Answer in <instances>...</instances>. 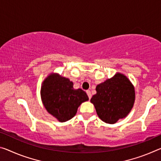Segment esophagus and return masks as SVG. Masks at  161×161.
<instances>
[{
	"label": "esophagus",
	"mask_w": 161,
	"mask_h": 161,
	"mask_svg": "<svg viewBox=\"0 0 161 161\" xmlns=\"http://www.w3.org/2000/svg\"><path fill=\"white\" fill-rule=\"evenodd\" d=\"M86 94H87V95H88V97H89V99H91V97H92V94H91V92L90 91V90H86Z\"/></svg>",
	"instance_id": "34e87169"
}]
</instances>
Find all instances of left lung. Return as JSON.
Wrapping results in <instances>:
<instances>
[{"instance_id": "left-lung-1", "label": "left lung", "mask_w": 161, "mask_h": 161, "mask_svg": "<svg viewBox=\"0 0 161 161\" xmlns=\"http://www.w3.org/2000/svg\"><path fill=\"white\" fill-rule=\"evenodd\" d=\"M96 91L90 102L98 117L106 123H116L128 115L133 108L135 87L123 74L117 72L113 77L97 86Z\"/></svg>"}]
</instances>
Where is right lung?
<instances>
[{
  "mask_svg": "<svg viewBox=\"0 0 161 161\" xmlns=\"http://www.w3.org/2000/svg\"><path fill=\"white\" fill-rule=\"evenodd\" d=\"M73 85L68 78L57 73H51L42 84V103L48 113L60 122L75 117L80 104L89 100L85 91L75 90Z\"/></svg>",
  "mask_w": 161,
  "mask_h": 161,
  "instance_id": "1",
  "label": "right lung"
}]
</instances>
